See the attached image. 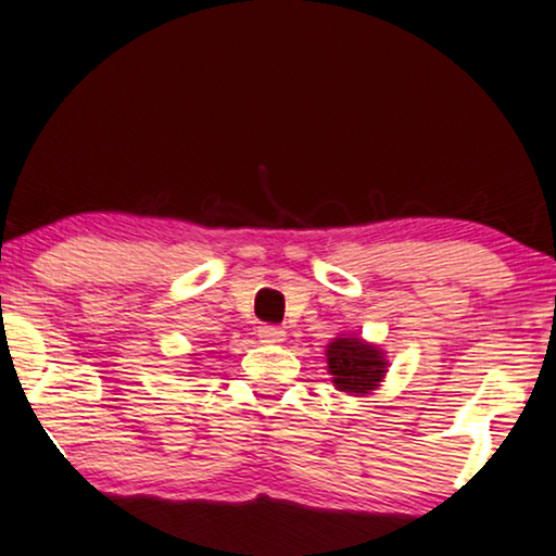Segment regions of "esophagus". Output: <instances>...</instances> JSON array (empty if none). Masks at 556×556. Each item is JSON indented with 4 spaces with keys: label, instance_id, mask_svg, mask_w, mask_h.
Here are the masks:
<instances>
[{
    "label": "esophagus",
    "instance_id": "esophagus-1",
    "mask_svg": "<svg viewBox=\"0 0 556 556\" xmlns=\"http://www.w3.org/2000/svg\"><path fill=\"white\" fill-rule=\"evenodd\" d=\"M260 341L267 343V345H280L286 341V332L280 328H273V325H265V328H260Z\"/></svg>",
    "mask_w": 556,
    "mask_h": 556
}]
</instances>
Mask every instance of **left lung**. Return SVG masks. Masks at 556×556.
<instances>
[{"label": "left lung", "mask_w": 556, "mask_h": 556, "mask_svg": "<svg viewBox=\"0 0 556 556\" xmlns=\"http://www.w3.org/2000/svg\"><path fill=\"white\" fill-rule=\"evenodd\" d=\"M325 358H328V375L336 390L356 397H367L380 390L390 367L382 345L364 341L362 336H351V332L332 338L325 345Z\"/></svg>", "instance_id": "8db88e82"}]
</instances>
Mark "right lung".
Listing matches in <instances>:
<instances>
[{
	"mask_svg": "<svg viewBox=\"0 0 556 556\" xmlns=\"http://www.w3.org/2000/svg\"><path fill=\"white\" fill-rule=\"evenodd\" d=\"M189 356H194V354H189Z\"/></svg>",
	"mask_w": 556,
	"mask_h": 556,
	"instance_id": "1",
	"label": "right lung"
}]
</instances>
